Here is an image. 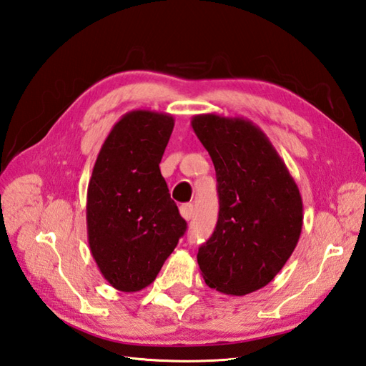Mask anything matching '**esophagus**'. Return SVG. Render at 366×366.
<instances>
[{
    "label": "esophagus",
    "mask_w": 366,
    "mask_h": 366,
    "mask_svg": "<svg viewBox=\"0 0 366 366\" xmlns=\"http://www.w3.org/2000/svg\"><path fill=\"white\" fill-rule=\"evenodd\" d=\"M180 214L183 219H186V221H189V219L192 217L194 214V207L191 204H184L180 207Z\"/></svg>",
    "instance_id": "esophagus-1"
}]
</instances>
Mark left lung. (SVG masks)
<instances>
[{"label":"left lung","mask_w":366,"mask_h":366,"mask_svg":"<svg viewBox=\"0 0 366 366\" xmlns=\"http://www.w3.org/2000/svg\"><path fill=\"white\" fill-rule=\"evenodd\" d=\"M216 169L219 217L197 263L209 288L246 296L266 287L297 246L302 197L267 136L244 117L191 120Z\"/></svg>","instance_id":"obj_1"}]
</instances>
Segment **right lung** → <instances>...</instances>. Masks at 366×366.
Listing matches in <instances>:
<instances>
[{
  "mask_svg": "<svg viewBox=\"0 0 366 366\" xmlns=\"http://www.w3.org/2000/svg\"><path fill=\"white\" fill-rule=\"evenodd\" d=\"M174 124L167 112H127L104 139L89 180V247L103 277L124 293L149 287L186 232L159 170Z\"/></svg>",
  "mask_w": 366,
  "mask_h": 366,
  "instance_id": "right-lung-1",
  "label": "right lung"
}]
</instances>
